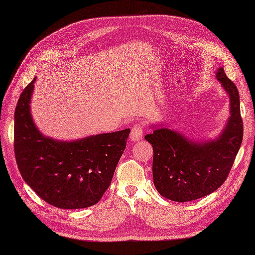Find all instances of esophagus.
Segmentation results:
<instances>
[{
	"mask_svg": "<svg viewBox=\"0 0 255 255\" xmlns=\"http://www.w3.org/2000/svg\"><path fill=\"white\" fill-rule=\"evenodd\" d=\"M143 136V127L139 124H134L131 128L130 132V140L131 141H139L140 139H142Z\"/></svg>",
	"mask_w": 255,
	"mask_h": 255,
	"instance_id": "1",
	"label": "esophagus"
}]
</instances>
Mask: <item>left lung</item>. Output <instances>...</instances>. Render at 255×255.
I'll return each instance as SVG.
<instances>
[{
	"label": "left lung",
	"instance_id": "8db88e82",
	"mask_svg": "<svg viewBox=\"0 0 255 255\" xmlns=\"http://www.w3.org/2000/svg\"><path fill=\"white\" fill-rule=\"evenodd\" d=\"M216 78L229 96L230 114L217 137L188 138L164 124L151 125L152 132L144 137L153 148L154 186L161 196L173 202H191L219 188L240 149L243 124L239 92L223 67L217 70Z\"/></svg>",
	"mask_w": 255,
	"mask_h": 255
}]
</instances>
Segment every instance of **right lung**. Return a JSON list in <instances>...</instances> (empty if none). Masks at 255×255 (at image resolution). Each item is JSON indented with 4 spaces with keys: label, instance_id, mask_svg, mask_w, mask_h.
<instances>
[{
    "label": "right lung",
    "instance_id": "right-lung-1",
    "mask_svg": "<svg viewBox=\"0 0 255 255\" xmlns=\"http://www.w3.org/2000/svg\"><path fill=\"white\" fill-rule=\"evenodd\" d=\"M35 82L36 77L20 94L14 114V150L20 174L55 207L93 206L111 185L130 129L68 141L45 136L30 111Z\"/></svg>",
    "mask_w": 255,
    "mask_h": 255
}]
</instances>
